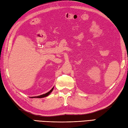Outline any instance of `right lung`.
I'll return each instance as SVG.
<instances>
[{
  "instance_id": "add662e5",
  "label": "right lung",
  "mask_w": 128,
  "mask_h": 128,
  "mask_svg": "<svg viewBox=\"0 0 128 128\" xmlns=\"http://www.w3.org/2000/svg\"><path fill=\"white\" fill-rule=\"evenodd\" d=\"M52 90H53V88H52L49 92H46V94H44L41 95V96H35V97L34 96V97H32V98H44V97L47 96H48L50 94V92L52 91Z\"/></svg>"
}]
</instances>
